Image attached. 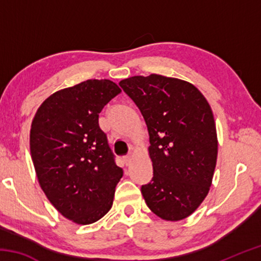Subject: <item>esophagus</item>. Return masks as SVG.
Wrapping results in <instances>:
<instances>
[{"mask_svg": "<svg viewBox=\"0 0 261 261\" xmlns=\"http://www.w3.org/2000/svg\"><path fill=\"white\" fill-rule=\"evenodd\" d=\"M123 161H124V163H125L126 166H129L130 163H131V161H132V155H131V154H129V155L123 156Z\"/></svg>", "mask_w": 261, "mask_h": 261, "instance_id": "1", "label": "esophagus"}]
</instances>
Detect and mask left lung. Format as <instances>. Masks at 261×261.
I'll list each match as a JSON object with an SVG mask.
<instances>
[{"instance_id": "obj_1", "label": "left lung", "mask_w": 261, "mask_h": 261, "mask_svg": "<svg viewBox=\"0 0 261 261\" xmlns=\"http://www.w3.org/2000/svg\"><path fill=\"white\" fill-rule=\"evenodd\" d=\"M146 122L153 178L141 187L159 218L179 221L205 199L213 179L218 138L211 106L192 84L152 73L120 82Z\"/></svg>"}]
</instances>
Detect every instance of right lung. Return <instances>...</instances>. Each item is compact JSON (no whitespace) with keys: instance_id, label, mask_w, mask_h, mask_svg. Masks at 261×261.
I'll list each match as a JSON object with an SVG mask.
<instances>
[{"instance_id":"obj_1","label":"right lung","mask_w":261,"mask_h":261,"mask_svg":"<svg viewBox=\"0 0 261 261\" xmlns=\"http://www.w3.org/2000/svg\"><path fill=\"white\" fill-rule=\"evenodd\" d=\"M120 93L112 81L88 79L47 98L31 125L39 184L51 205L78 224L93 223L108 213L123 176L99 126L101 110Z\"/></svg>"}]
</instances>
